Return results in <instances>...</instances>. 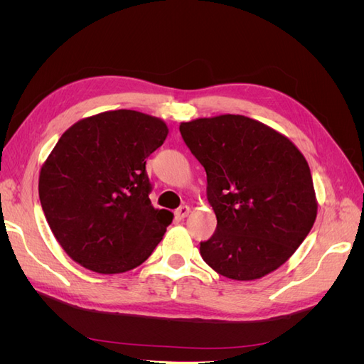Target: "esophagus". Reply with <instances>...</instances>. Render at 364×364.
Listing matches in <instances>:
<instances>
[{
    "label": "esophagus",
    "instance_id": "1",
    "mask_svg": "<svg viewBox=\"0 0 364 364\" xmlns=\"http://www.w3.org/2000/svg\"><path fill=\"white\" fill-rule=\"evenodd\" d=\"M190 214V208L188 206H186V205H183V206H181V208H178V209H176V213H174V215L176 217H178V218H185L186 215H188Z\"/></svg>",
    "mask_w": 364,
    "mask_h": 364
}]
</instances>
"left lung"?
<instances>
[{"label": "left lung", "mask_w": 364, "mask_h": 364, "mask_svg": "<svg viewBox=\"0 0 364 364\" xmlns=\"http://www.w3.org/2000/svg\"><path fill=\"white\" fill-rule=\"evenodd\" d=\"M179 130L206 171L217 217L215 232L200 243L203 261L235 281L281 267L317 215L311 171L299 149L245 115L197 118Z\"/></svg>", "instance_id": "obj_1"}]
</instances>
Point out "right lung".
Masks as SVG:
<instances>
[{
    "label": "right lung",
    "mask_w": 364,
    "mask_h": 364,
    "mask_svg": "<svg viewBox=\"0 0 364 364\" xmlns=\"http://www.w3.org/2000/svg\"><path fill=\"white\" fill-rule=\"evenodd\" d=\"M167 135L162 119L119 109L77 121L54 146L39 199L51 232L80 266L123 273L162 240L173 214L151 206L146 159Z\"/></svg>",
    "instance_id": "1"
}]
</instances>
